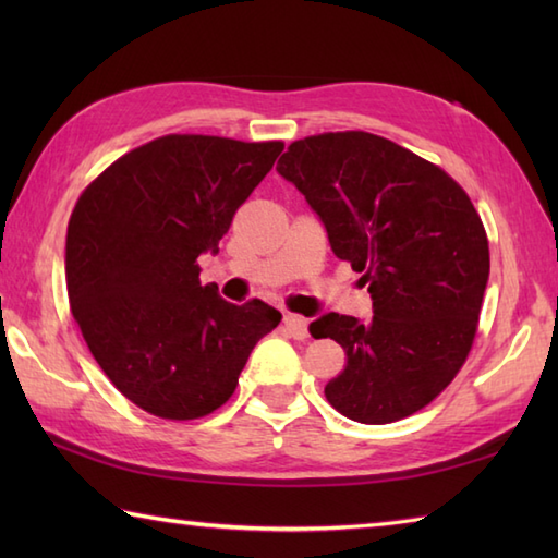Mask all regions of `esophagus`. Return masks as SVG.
Returning <instances> with one entry per match:
<instances>
[{"mask_svg": "<svg viewBox=\"0 0 558 558\" xmlns=\"http://www.w3.org/2000/svg\"><path fill=\"white\" fill-rule=\"evenodd\" d=\"M282 324H286V328L290 330L292 338L304 340L306 336H310V324H306V318H302L298 314H286V316H282Z\"/></svg>", "mask_w": 558, "mask_h": 558, "instance_id": "obj_1", "label": "esophagus"}]
</instances>
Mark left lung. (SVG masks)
Here are the masks:
<instances>
[{
  "label": "left lung",
  "instance_id": "8db88e82",
  "mask_svg": "<svg viewBox=\"0 0 558 558\" xmlns=\"http://www.w3.org/2000/svg\"><path fill=\"white\" fill-rule=\"evenodd\" d=\"M276 170L374 300L366 324L333 312L310 326L348 354L326 400L362 424L410 417L453 381L475 342L489 280L480 213L438 165L369 132L292 141Z\"/></svg>",
  "mask_w": 558,
  "mask_h": 558
}]
</instances>
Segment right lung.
Returning <instances> with one entry per match:
<instances>
[{
  "mask_svg": "<svg viewBox=\"0 0 558 558\" xmlns=\"http://www.w3.org/2000/svg\"><path fill=\"white\" fill-rule=\"evenodd\" d=\"M282 141L168 134L124 153L78 196L66 228L69 306L114 388L156 417H206L230 400L256 342L280 324L266 302L201 286Z\"/></svg>",
  "mask_w": 558,
  "mask_h": 558,
  "instance_id": "add662e5",
  "label": "right lung"
}]
</instances>
